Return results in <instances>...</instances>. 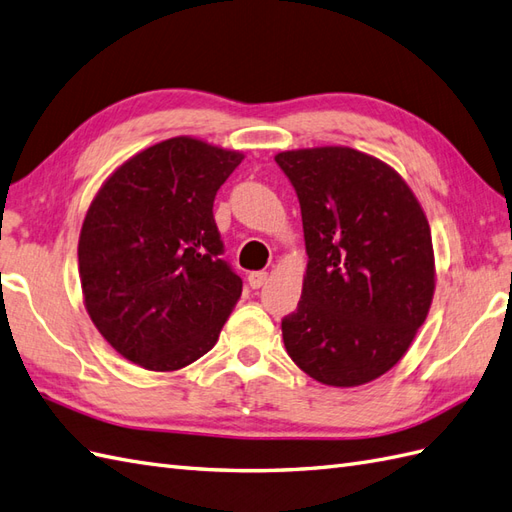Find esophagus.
<instances>
[{
  "label": "esophagus",
  "mask_w": 512,
  "mask_h": 512,
  "mask_svg": "<svg viewBox=\"0 0 512 512\" xmlns=\"http://www.w3.org/2000/svg\"><path fill=\"white\" fill-rule=\"evenodd\" d=\"M268 281V272H251L248 274V285L253 287V290H259L261 285Z\"/></svg>",
  "instance_id": "34e87169"
}]
</instances>
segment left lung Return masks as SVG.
<instances>
[{
    "instance_id": "8db88e82",
    "label": "left lung",
    "mask_w": 512,
    "mask_h": 512,
    "mask_svg": "<svg viewBox=\"0 0 512 512\" xmlns=\"http://www.w3.org/2000/svg\"><path fill=\"white\" fill-rule=\"evenodd\" d=\"M303 214L307 270L281 322L287 355L313 381L359 387L389 372L435 296L428 218L396 168L350 147L274 155Z\"/></svg>"
}]
</instances>
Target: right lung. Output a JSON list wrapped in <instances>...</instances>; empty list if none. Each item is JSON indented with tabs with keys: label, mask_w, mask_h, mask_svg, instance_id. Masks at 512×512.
<instances>
[{
	"label": "right lung",
	"mask_w": 512,
	"mask_h": 512,
	"mask_svg": "<svg viewBox=\"0 0 512 512\" xmlns=\"http://www.w3.org/2000/svg\"><path fill=\"white\" fill-rule=\"evenodd\" d=\"M242 160V151L175 136L131 155L90 201L77 242L84 307L144 370L201 359L242 296L212 212Z\"/></svg>",
	"instance_id": "1"
}]
</instances>
